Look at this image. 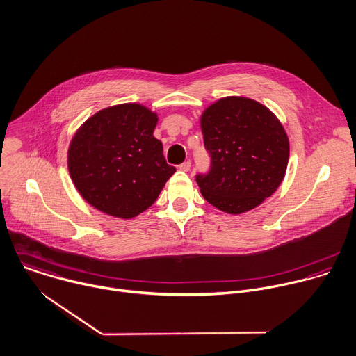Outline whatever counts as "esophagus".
Listing matches in <instances>:
<instances>
[{
	"instance_id": "obj_1",
	"label": "esophagus",
	"mask_w": 356,
	"mask_h": 356,
	"mask_svg": "<svg viewBox=\"0 0 356 356\" xmlns=\"http://www.w3.org/2000/svg\"><path fill=\"white\" fill-rule=\"evenodd\" d=\"M181 171H185V172H188L189 170H191V161H185V163H182L179 167H178Z\"/></svg>"
}]
</instances>
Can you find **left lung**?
<instances>
[{
  "label": "left lung",
  "instance_id": "left-lung-1",
  "mask_svg": "<svg viewBox=\"0 0 356 356\" xmlns=\"http://www.w3.org/2000/svg\"><path fill=\"white\" fill-rule=\"evenodd\" d=\"M210 170L197 174L202 196L230 215L259 206L280 185L289 160V138L262 104L226 97L200 116Z\"/></svg>",
  "mask_w": 356,
  "mask_h": 356
}]
</instances>
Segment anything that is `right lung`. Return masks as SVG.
<instances>
[{
    "label": "right lung",
    "mask_w": 356,
    "mask_h": 356,
    "mask_svg": "<svg viewBox=\"0 0 356 356\" xmlns=\"http://www.w3.org/2000/svg\"><path fill=\"white\" fill-rule=\"evenodd\" d=\"M157 113L140 104L105 108L76 131L67 164L80 195L109 216L131 219L149 209L175 172L153 136Z\"/></svg>",
    "instance_id": "right-lung-1"
}]
</instances>
